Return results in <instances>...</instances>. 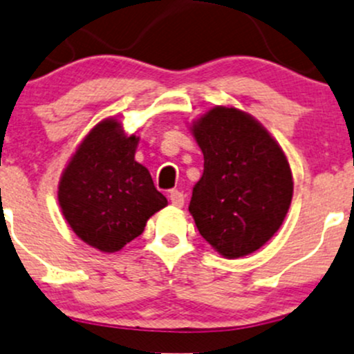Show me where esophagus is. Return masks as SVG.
Listing matches in <instances>:
<instances>
[{"label": "esophagus", "instance_id": "34e87169", "mask_svg": "<svg viewBox=\"0 0 354 354\" xmlns=\"http://www.w3.org/2000/svg\"><path fill=\"white\" fill-rule=\"evenodd\" d=\"M169 200H171V203L178 208H181L185 205V195L181 192H178V189L169 192Z\"/></svg>", "mask_w": 354, "mask_h": 354}]
</instances>
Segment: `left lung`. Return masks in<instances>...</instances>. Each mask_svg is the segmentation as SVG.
I'll use <instances>...</instances> for the list:
<instances>
[{"instance_id": "8db88e82", "label": "left lung", "mask_w": 354, "mask_h": 354, "mask_svg": "<svg viewBox=\"0 0 354 354\" xmlns=\"http://www.w3.org/2000/svg\"><path fill=\"white\" fill-rule=\"evenodd\" d=\"M205 158L189 201L200 235L225 259L266 245L281 228L294 181L281 145L254 115L215 106L189 126Z\"/></svg>"}]
</instances>
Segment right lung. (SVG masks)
<instances>
[{
    "label": "right lung",
    "mask_w": 354,
    "mask_h": 354,
    "mask_svg": "<svg viewBox=\"0 0 354 354\" xmlns=\"http://www.w3.org/2000/svg\"><path fill=\"white\" fill-rule=\"evenodd\" d=\"M139 136L115 118L97 122L65 165L58 205L73 234L106 254L119 252L168 205L149 171L136 161Z\"/></svg>",
    "instance_id": "obj_1"
}]
</instances>
